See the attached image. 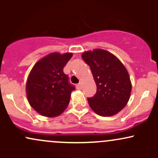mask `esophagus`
<instances>
[{
    "instance_id": "obj_1",
    "label": "esophagus",
    "mask_w": 158,
    "mask_h": 158,
    "mask_svg": "<svg viewBox=\"0 0 158 158\" xmlns=\"http://www.w3.org/2000/svg\"><path fill=\"white\" fill-rule=\"evenodd\" d=\"M76 87H77V88L78 90H81V83H79V84H77L76 85Z\"/></svg>"
}]
</instances>
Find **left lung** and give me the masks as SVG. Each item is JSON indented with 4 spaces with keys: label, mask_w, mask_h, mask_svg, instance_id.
<instances>
[{
    "label": "left lung",
    "mask_w": 158,
    "mask_h": 158,
    "mask_svg": "<svg viewBox=\"0 0 158 158\" xmlns=\"http://www.w3.org/2000/svg\"><path fill=\"white\" fill-rule=\"evenodd\" d=\"M91 70L97 93L88 98L92 110L102 117L115 115L126 106L131 91V82L123 63L107 50L94 49L81 54Z\"/></svg>",
    "instance_id": "left-lung-1"
}]
</instances>
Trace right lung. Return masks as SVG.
Returning a JSON list of instances; mask_svg holds the SVG:
<instances>
[{
	"label": "right lung",
	"instance_id": "obj_1",
	"mask_svg": "<svg viewBox=\"0 0 158 158\" xmlns=\"http://www.w3.org/2000/svg\"><path fill=\"white\" fill-rule=\"evenodd\" d=\"M71 52H52L35 63L28 76L26 92L32 108L41 115H60L70 102L75 87L69 83L63 68L71 59Z\"/></svg>",
	"mask_w": 158,
	"mask_h": 158
}]
</instances>
